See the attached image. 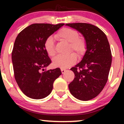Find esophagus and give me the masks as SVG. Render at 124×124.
I'll return each instance as SVG.
<instances>
[{
    "label": "esophagus",
    "instance_id": "esophagus-1",
    "mask_svg": "<svg viewBox=\"0 0 124 124\" xmlns=\"http://www.w3.org/2000/svg\"><path fill=\"white\" fill-rule=\"evenodd\" d=\"M61 72H62V74H63V73H65V72H66V70H65V69H61Z\"/></svg>",
    "mask_w": 124,
    "mask_h": 124
}]
</instances>
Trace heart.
<instances>
[{
    "label": "heart",
    "mask_w": 124,
    "mask_h": 124,
    "mask_svg": "<svg viewBox=\"0 0 124 124\" xmlns=\"http://www.w3.org/2000/svg\"><path fill=\"white\" fill-rule=\"evenodd\" d=\"M58 40L69 44L68 52L72 51L76 53L77 56L81 57L86 50V42L85 39L79 37V33L75 30L69 28H63L55 35ZM44 49L49 56L55 55V48L54 39L52 37H49L46 39L44 43ZM76 55L70 53L67 55H57L52 60L53 65L56 67L68 68L76 62Z\"/></svg>",
    "instance_id": "1"
}]
</instances>
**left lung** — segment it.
Masks as SVG:
<instances>
[{
	"label": "left lung",
	"instance_id": "obj_1",
	"mask_svg": "<svg viewBox=\"0 0 124 124\" xmlns=\"http://www.w3.org/2000/svg\"><path fill=\"white\" fill-rule=\"evenodd\" d=\"M66 25L80 32L86 42V51L81 62L70 69L75 73L69 85L75 98L88 101L96 97L107 82L112 62L111 51L106 35L95 25L69 23Z\"/></svg>",
	"mask_w": 124,
	"mask_h": 124
}]
</instances>
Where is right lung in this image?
I'll use <instances>...</instances> for the list:
<instances>
[{"label":"right lung","mask_w":124,"mask_h":124,"mask_svg":"<svg viewBox=\"0 0 124 124\" xmlns=\"http://www.w3.org/2000/svg\"><path fill=\"white\" fill-rule=\"evenodd\" d=\"M64 24H32L16 38L12 54L15 78L23 93L31 99L47 97L52 92L54 81L62 74L58 68L44 70L51 63L44 43Z\"/></svg>","instance_id":"1"}]
</instances>
